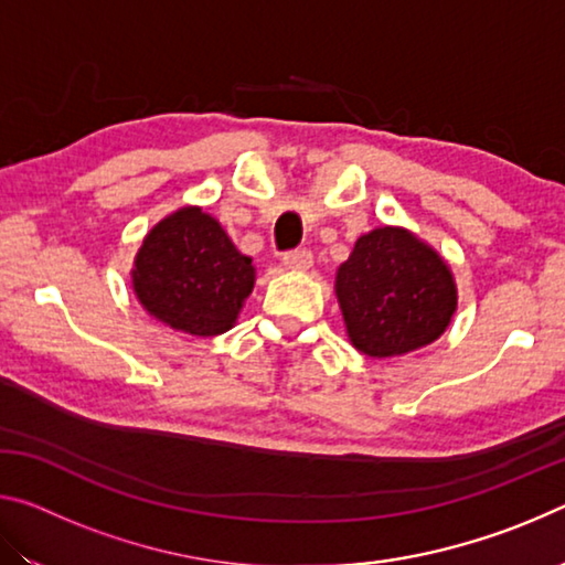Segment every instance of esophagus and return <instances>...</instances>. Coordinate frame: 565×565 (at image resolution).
<instances>
[{"label": "esophagus", "mask_w": 565, "mask_h": 565, "mask_svg": "<svg viewBox=\"0 0 565 565\" xmlns=\"http://www.w3.org/2000/svg\"><path fill=\"white\" fill-rule=\"evenodd\" d=\"M281 262L289 271H306L313 264V256L306 248H296V252H286Z\"/></svg>", "instance_id": "1"}]
</instances>
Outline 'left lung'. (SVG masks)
I'll return each mask as SVG.
<instances>
[{
    "mask_svg": "<svg viewBox=\"0 0 565 565\" xmlns=\"http://www.w3.org/2000/svg\"><path fill=\"white\" fill-rule=\"evenodd\" d=\"M337 299L353 349L371 359L404 356L451 323L458 294L436 248L401 226L359 236L337 271Z\"/></svg>",
    "mask_w": 565,
    "mask_h": 565,
    "instance_id": "left-lung-1",
    "label": "left lung"
}]
</instances>
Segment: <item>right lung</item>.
<instances>
[{
  "mask_svg": "<svg viewBox=\"0 0 565 565\" xmlns=\"http://www.w3.org/2000/svg\"><path fill=\"white\" fill-rule=\"evenodd\" d=\"M256 269L199 206H184L151 228L137 252L131 286L157 321L191 337H218L236 323Z\"/></svg>",
  "mask_w": 565,
  "mask_h": 565,
  "instance_id": "1",
  "label": "right lung"
}]
</instances>
